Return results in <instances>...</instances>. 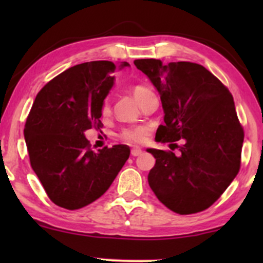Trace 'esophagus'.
<instances>
[{
  "mask_svg": "<svg viewBox=\"0 0 263 263\" xmlns=\"http://www.w3.org/2000/svg\"><path fill=\"white\" fill-rule=\"evenodd\" d=\"M131 155L134 157H137V156H141L142 155V149L140 147H134V148L131 149Z\"/></svg>",
  "mask_w": 263,
  "mask_h": 263,
  "instance_id": "34e87169",
  "label": "esophagus"
}]
</instances>
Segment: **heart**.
<instances>
[{
	"label": "heart",
	"instance_id": "1",
	"mask_svg": "<svg viewBox=\"0 0 263 263\" xmlns=\"http://www.w3.org/2000/svg\"><path fill=\"white\" fill-rule=\"evenodd\" d=\"M143 90H146V87L143 86L134 87V89H132V95H134V98L140 95ZM107 111H108L107 105H105L104 108H102V112L106 114ZM147 135H148V127H146V126H136V127L122 129L121 134H120V138L123 141L128 142V143H141V142L146 140Z\"/></svg>",
	"mask_w": 263,
	"mask_h": 263
}]
</instances>
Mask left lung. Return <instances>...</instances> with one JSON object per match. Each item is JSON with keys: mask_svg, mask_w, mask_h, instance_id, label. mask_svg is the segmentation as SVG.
<instances>
[{"mask_svg": "<svg viewBox=\"0 0 263 263\" xmlns=\"http://www.w3.org/2000/svg\"><path fill=\"white\" fill-rule=\"evenodd\" d=\"M135 65L161 95L164 123L157 142L184 140L180 155L148 148L156 164L148 184L168 209L180 215L213 205L240 170L243 129L232 95L203 65L190 62L163 64L137 59Z\"/></svg>", "mask_w": 263, "mask_h": 263, "instance_id": "obj_1", "label": "left lung"}]
</instances>
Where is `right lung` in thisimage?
Here are the masks:
<instances>
[{"label":"right lung","instance_id":"obj_1","mask_svg":"<svg viewBox=\"0 0 263 263\" xmlns=\"http://www.w3.org/2000/svg\"><path fill=\"white\" fill-rule=\"evenodd\" d=\"M129 66L122 62L119 69ZM117 66L96 60L66 69L45 85L33 102L25 126L31 165L50 200L77 210L99 199L129 157L115 144L92 151L84 132L101 129L104 100Z\"/></svg>","mask_w":263,"mask_h":263}]
</instances>
